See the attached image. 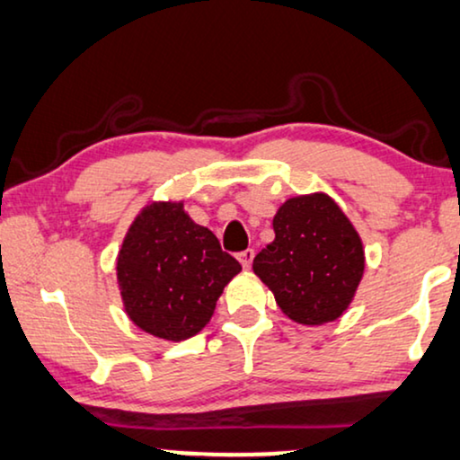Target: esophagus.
Here are the masks:
<instances>
[{"mask_svg":"<svg viewBox=\"0 0 460 460\" xmlns=\"http://www.w3.org/2000/svg\"><path fill=\"white\" fill-rule=\"evenodd\" d=\"M253 255H255L253 249H244V252L238 253V261H241L243 268H249V266H252V261H253Z\"/></svg>","mask_w":460,"mask_h":460,"instance_id":"34e87169","label":"esophagus"}]
</instances>
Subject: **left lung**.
<instances>
[{
  "label": "left lung",
  "mask_w": 460,
  "mask_h": 460,
  "mask_svg": "<svg viewBox=\"0 0 460 460\" xmlns=\"http://www.w3.org/2000/svg\"><path fill=\"white\" fill-rule=\"evenodd\" d=\"M274 241L253 260V272L279 308L302 325L342 317L359 288L366 253L342 208L323 192L294 196L272 219Z\"/></svg>",
  "instance_id": "1"
}]
</instances>
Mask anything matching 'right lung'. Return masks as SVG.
Masks as SVG:
<instances>
[{
  "label": "right lung",
  "mask_w": 460,
  "mask_h": 460,
  "mask_svg": "<svg viewBox=\"0 0 460 460\" xmlns=\"http://www.w3.org/2000/svg\"><path fill=\"white\" fill-rule=\"evenodd\" d=\"M118 288L128 319L152 336L179 342L213 317L241 264L217 236L192 222L183 202L143 207L118 253Z\"/></svg>",
  "instance_id": "obj_1"
}]
</instances>
